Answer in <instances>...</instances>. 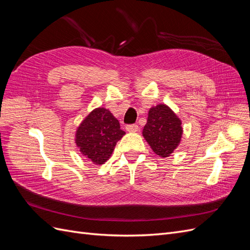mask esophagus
I'll return each mask as SVG.
<instances>
[{"instance_id": "34e87169", "label": "esophagus", "mask_w": 250, "mask_h": 250, "mask_svg": "<svg viewBox=\"0 0 250 250\" xmlns=\"http://www.w3.org/2000/svg\"><path fill=\"white\" fill-rule=\"evenodd\" d=\"M139 125L138 124H129L126 126V130L129 131V132H137L139 131Z\"/></svg>"}]
</instances>
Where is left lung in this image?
<instances>
[{
  "mask_svg": "<svg viewBox=\"0 0 250 250\" xmlns=\"http://www.w3.org/2000/svg\"><path fill=\"white\" fill-rule=\"evenodd\" d=\"M181 134L180 120L167 105L158 104L150 108L143 135L157 155L169 156L180 143Z\"/></svg>",
  "mask_w": 250,
  "mask_h": 250,
  "instance_id": "8db88e82",
  "label": "left lung"
}]
</instances>
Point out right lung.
Wrapping results in <instances>:
<instances>
[{"mask_svg": "<svg viewBox=\"0 0 250 250\" xmlns=\"http://www.w3.org/2000/svg\"><path fill=\"white\" fill-rule=\"evenodd\" d=\"M124 134L112 113L106 108L99 107L82 121L75 141L83 155L96 165H102L110 157L117 142Z\"/></svg>", "mask_w": 250, "mask_h": 250, "instance_id": "1", "label": "right lung"}]
</instances>
